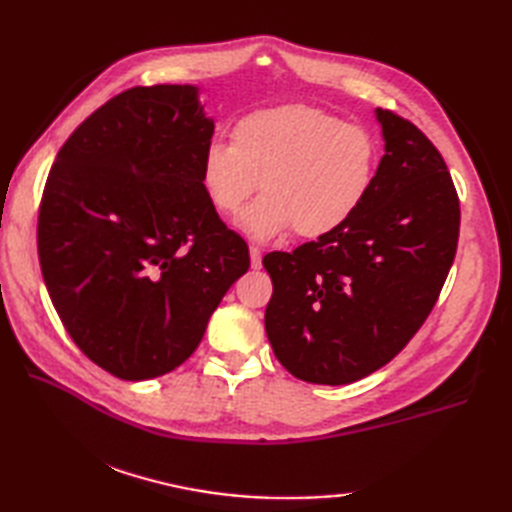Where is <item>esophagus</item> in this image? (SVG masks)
I'll return each instance as SVG.
<instances>
[{"mask_svg":"<svg viewBox=\"0 0 512 512\" xmlns=\"http://www.w3.org/2000/svg\"><path fill=\"white\" fill-rule=\"evenodd\" d=\"M250 266L255 270L262 268V248L259 246H250Z\"/></svg>","mask_w":512,"mask_h":512,"instance_id":"esophagus-1","label":"esophagus"}]
</instances>
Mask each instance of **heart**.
<instances>
[{
	"label": "heart",
	"instance_id": "b5f03b06",
	"mask_svg": "<svg viewBox=\"0 0 512 512\" xmlns=\"http://www.w3.org/2000/svg\"><path fill=\"white\" fill-rule=\"evenodd\" d=\"M378 147L367 129L312 105L250 112L233 127V143L213 140L202 158V184L217 213L242 215V231L266 242L292 226L323 237L358 211L374 182Z\"/></svg>",
	"mask_w": 512,
	"mask_h": 512
}]
</instances>
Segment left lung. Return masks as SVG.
<instances>
[{
	"instance_id": "left-lung-1",
	"label": "left lung",
	"mask_w": 512,
	"mask_h": 512,
	"mask_svg": "<svg viewBox=\"0 0 512 512\" xmlns=\"http://www.w3.org/2000/svg\"><path fill=\"white\" fill-rule=\"evenodd\" d=\"M385 156L358 211L292 253H268L266 334L292 376L350 385L427 321L458 250L460 198L442 154L407 118L376 110Z\"/></svg>"
}]
</instances>
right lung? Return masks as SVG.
Segmentation results:
<instances>
[{"instance_id": "right-lung-1", "label": "right lung", "mask_w": 512, "mask_h": 512, "mask_svg": "<svg viewBox=\"0 0 512 512\" xmlns=\"http://www.w3.org/2000/svg\"><path fill=\"white\" fill-rule=\"evenodd\" d=\"M211 138L198 88L138 85L85 118L48 173L41 275L76 347L116 378L187 361L250 266L204 191Z\"/></svg>"}]
</instances>
